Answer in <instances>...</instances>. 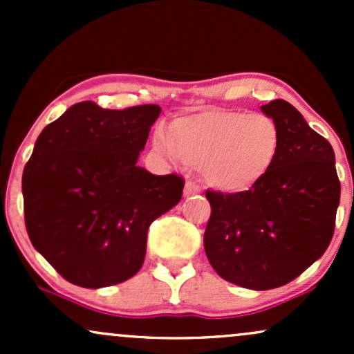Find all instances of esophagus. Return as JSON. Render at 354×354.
<instances>
[{
    "label": "esophagus",
    "mask_w": 354,
    "mask_h": 354,
    "mask_svg": "<svg viewBox=\"0 0 354 354\" xmlns=\"http://www.w3.org/2000/svg\"><path fill=\"white\" fill-rule=\"evenodd\" d=\"M201 193V186H198L194 181H186L185 185V196L189 198V196H194V194Z\"/></svg>",
    "instance_id": "obj_1"
}]
</instances>
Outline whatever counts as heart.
<instances>
[{
	"mask_svg": "<svg viewBox=\"0 0 354 354\" xmlns=\"http://www.w3.org/2000/svg\"><path fill=\"white\" fill-rule=\"evenodd\" d=\"M154 145L169 160L196 166L221 191L251 188L274 165L281 145L273 118L243 111H205L178 118L171 133L158 128Z\"/></svg>",
	"mask_w": 354,
	"mask_h": 354,
	"instance_id": "obj_1",
	"label": "heart"
}]
</instances>
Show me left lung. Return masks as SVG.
Returning <instances> with one entry per match:
<instances>
[{
	"label": "left lung",
	"mask_w": 354,
	"mask_h": 354,
	"mask_svg": "<svg viewBox=\"0 0 354 354\" xmlns=\"http://www.w3.org/2000/svg\"><path fill=\"white\" fill-rule=\"evenodd\" d=\"M279 128L274 165L246 191H206L211 216L205 251L226 281L250 290L279 288L298 278L330 245L339 180L330 141L284 100L261 106Z\"/></svg>",
	"instance_id": "obj_1"
}]
</instances>
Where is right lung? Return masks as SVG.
<instances>
[{"label":"right lung","instance_id":"obj_1","mask_svg":"<svg viewBox=\"0 0 354 354\" xmlns=\"http://www.w3.org/2000/svg\"><path fill=\"white\" fill-rule=\"evenodd\" d=\"M158 104H73L43 129L23 171L24 225L66 281L123 283L143 266L149 225L181 200L185 180L136 166Z\"/></svg>","mask_w":354,"mask_h":354}]
</instances>
